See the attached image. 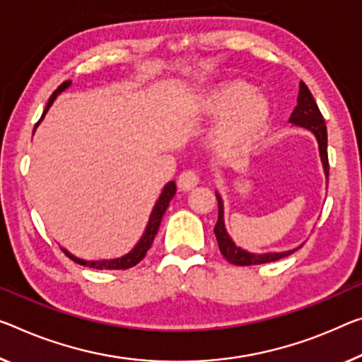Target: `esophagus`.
<instances>
[{
    "label": "esophagus",
    "mask_w": 362,
    "mask_h": 362,
    "mask_svg": "<svg viewBox=\"0 0 362 362\" xmlns=\"http://www.w3.org/2000/svg\"><path fill=\"white\" fill-rule=\"evenodd\" d=\"M199 185V175L192 170H185L182 173L177 176V186L182 191H191Z\"/></svg>",
    "instance_id": "34e87169"
}]
</instances>
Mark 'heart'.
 Wrapping results in <instances>:
<instances>
[{"label":"heart","instance_id":"obj_1","mask_svg":"<svg viewBox=\"0 0 362 362\" xmlns=\"http://www.w3.org/2000/svg\"><path fill=\"white\" fill-rule=\"evenodd\" d=\"M192 111L204 119H216L212 144L226 153L251 147L264 134L272 118L270 102L243 81L223 82L200 93Z\"/></svg>","mask_w":362,"mask_h":362}]
</instances>
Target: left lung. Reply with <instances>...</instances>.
I'll return each mask as SVG.
<instances>
[{"instance_id":"obj_1","label":"left lung","mask_w":362,"mask_h":362,"mask_svg":"<svg viewBox=\"0 0 362 362\" xmlns=\"http://www.w3.org/2000/svg\"><path fill=\"white\" fill-rule=\"evenodd\" d=\"M290 123L305 127L315 136L317 142H319V152L322 158V165H324V171L327 180H329V153H327V126L324 121V116H322L319 107H317L313 93L308 88V86L301 81L299 82V97H298V105L296 108L290 116ZM216 200H218V220H216V225L214 228L216 243H218L220 252L223 254V257L230 264L235 265H259V264H267V262H275V260H280L286 255L293 254L298 249H291V251L285 252H269V254H252L244 251V249L238 247L235 243L231 241V238L228 236L223 223V202H221V197L218 192H215Z\"/></svg>"}]
</instances>
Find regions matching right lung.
<instances>
[{"instance_id":"1","label":"right lung","mask_w":362,"mask_h":362,"mask_svg":"<svg viewBox=\"0 0 362 362\" xmlns=\"http://www.w3.org/2000/svg\"><path fill=\"white\" fill-rule=\"evenodd\" d=\"M69 86H71V81H64L63 84H61L57 88V90L53 92V95L49 97L48 103H47V108H45V111H43L40 121L43 119V116H45L48 108L52 107L54 98L58 97V93L63 92L64 88H68ZM40 121H38V123L35 124V127L40 124ZM35 127H33V131H35ZM175 194H176V185H175V181H170L168 185L163 187V191H162V194H160L157 204H155V207L152 210V215H150V218H148L146 233L142 235L141 241L137 243V246L132 249L131 252H127L126 255H123V257L111 259V260H82V259L74 257V255L69 254L68 251H66V249H63V252L68 255L71 260H74L76 264H81L84 267H92V269H97V270H105V269H107V270H126V269H131V267L137 265L144 257H146V254L150 249V246H152L155 236H157V231H158L160 223H162L163 214L166 212V209H168L170 200L173 199Z\"/></svg>"}]
</instances>
